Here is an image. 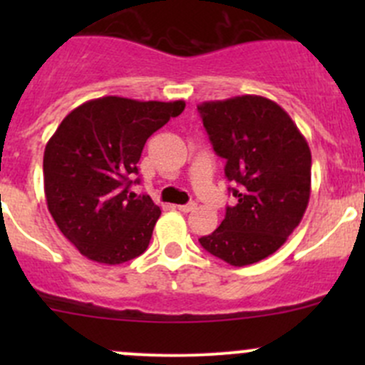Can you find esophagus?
<instances>
[{
	"instance_id": "esophagus-1",
	"label": "esophagus",
	"mask_w": 365,
	"mask_h": 365,
	"mask_svg": "<svg viewBox=\"0 0 365 365\" xmlns=\"http://www.w3.org/2000/svg\"><path fill=\"white\" fill-rule=\"evenodd\" d=\"M196 206H197V203L190 201V203H187V205H180L178 210L183 213H189V212H192V210H196Z\"/></svg>"
}]
</instances>
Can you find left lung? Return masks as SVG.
I'll list each match as a JSON object with an SVG mask.
<instances>
[{
    "mask_svg": "<svg viewBox=\"0 0 365 365\" xmlns=\"http://www.w3.org/2000/svg\"><path fill=\"white\" fill-rule=\"evenodd\" d=\"M213 150L226 159L237 205L212 235L205 251L233 264L257 263L288 240L311 196V150L295 121L279 104L242 95L197 106Z\"/></svg>",
    "mask_w": 365,
    "mask_h": 365,
    "instance_id": "8db88e82",
    "label": "left lung"
}]
</instances>
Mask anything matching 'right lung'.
Returning a JSON list of instances; mask_svg holds the SVG:
<instances>
[{
  "mask_svg": "<svg viewBox=\"0 0 365 365\" xmlns=\"http://www.w3.org/2000/svg\"><path fill=\"white\" fill-rule=\"evenodd\" d=\"M183 109V101L95 98L68 113L47 141V208L88 259L120 264L146 251L160 208L128 190L130 175H138L146 139Z\"/></svg>",
  "mask_w": 365,
  "mask_h": 365,
  "instance_id": "right-lung-1",
  "label": "right lung"
}]
</instances>
